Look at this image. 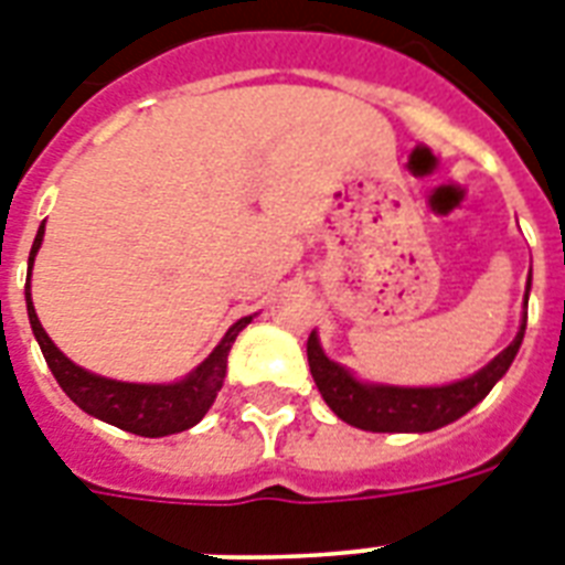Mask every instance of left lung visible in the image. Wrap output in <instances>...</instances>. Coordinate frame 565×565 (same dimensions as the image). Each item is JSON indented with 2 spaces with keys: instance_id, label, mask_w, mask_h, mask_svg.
Returning <instances> with one entry per match:
<instances>
[{
  "instance_id": "obj_1",
  "label": "left lung",
  "mask_w": 565,
  "mask_h": 565,
  "mask_svg": "<svg viewBox=\"0 0 565 565\" xmlns=\"http://www.w3.org/2000/svg\"><path fill=\"white\" fill-rule=\"evenodd\" d=\"M531 287V281H527ZM527 319V317H525ZM525 319L519 328L516 340L504 352L475 372L466 381L448 386H372L354 381L343 366L328 361L319 349L317 334L308 337V363L310 375L317 381L326 404L343 422L372 434H425L437 430L448 422L460 419L475 404L487 398L495 381L510 370L516 358L522 337H525Z\"/></svg>"
}]
</instances>
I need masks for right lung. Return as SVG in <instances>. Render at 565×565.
<instances>
[{
  "label": "right lung",
  "instance_id": "add662e5",
  "mask_svg": "<svg viewBox=\"0 0 565 565\" xmlns=\"http://www.w3.org/2000/svg\"><path fill=\"white\" fill-rule=\"evenodd\" d=\"M40 239H43V225H40L38 237H34V246H31L29 275L34 255H38L40 248ZM25 305H29L31 331L38 337L40 352L46 358L49 370H52L55 381L61 384V390L84 413H90V416L108 422V425H117V428L128 430V434H137V437H167V434L193 428L195 422L207 413L216 393H220L225 366H228L231 343L252 322V317L237 319L228 328V334L222 337V343L207 354V361L193 375L179 381V384H122V381L90 375L82 366H75L70 358H64V352L49 340V334L40 326L29 290H25Z\"/></svg>",
  "mask_w": 565,
  "mask_h": 565
}]
</instances>
